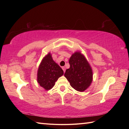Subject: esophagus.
<instances>
[{
    "mask_svg": "<svg viewBox=\"0 0 129 129\" xmlns=\"http://www.w3.org/2000/svg\"><path fill=\"white\" fill-rule=\"evenodd\" d=\"M62 69L63 71H64V72L65 73V70H66V69H65V67H62Z\"/></svg>",
    "mask_w": 129,
    "mask_h": 129,
    "instance_id": "obj_1",
    "label": "esophagus"
}]
</instances>
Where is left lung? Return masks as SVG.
<instances>
[{"label": "left lung", "mask_w": 129, "mask_h": 129, "mask_svg": "<svg viewBox=\"0 0 129 129\" xmlns=\"http://www.w3.org/2000/svg\"><path fill=\"white\" fill-rule=\"evenodd\" d=\"M70 68L66 70L64 76L71 86L76 91L83 92L91 85L92 70L86 57L80 51L72 54L69 59Z\"/></svg>", "instance_id": "8db88e82"}]
</instances>
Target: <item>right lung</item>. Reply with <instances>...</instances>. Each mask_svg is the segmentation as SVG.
<instances>
[{
	"label": "right lung",
	"mask_w": 129,
	"mask_h": 129,
	"mask_svg": "<svg viewBox=\"0 0 129 129\" xmlns=\"http://www.w3.org/2000/svg\"><path fill=\"white\" fill-rule=\"evenodd\" d=\"M63 74L62 69L54 61L51 53H49L43 57L38 68L37 81L41 87L49 90Z\"/></svg>",
	"instance_id": "right-lung-1"
}]
</instances>
